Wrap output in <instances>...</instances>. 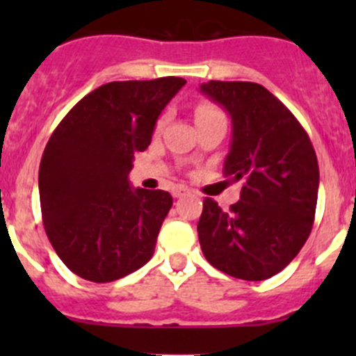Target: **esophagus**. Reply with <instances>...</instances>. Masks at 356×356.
I'll list each match as a JSON object with an SVG mask.
<instances>
[{
    "label": "esophagus",
    "mask_w": 356,
    "mask_h": 356,
    "mask_svg": "<svg viewBox=\"0 0 356 356\" xmlns=\"http://www.w3.org/2000/svg\"><path fill=\"white\" fill-rule=\"evenodd\" d=\"M189 193V189L186 188H175L174 191H172V195L175 196V198H181V196H186Z\"/></svg>",
    "instance_id": "1"
}]
</instances>
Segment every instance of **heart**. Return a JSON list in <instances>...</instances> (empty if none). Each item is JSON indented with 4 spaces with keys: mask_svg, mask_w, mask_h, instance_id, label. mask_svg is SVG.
<instances>
[{
    "mask_svg": "<svg viewBox=\"0 0 356 356\" xmlns=\"http://www.w3.org/2000/svg\"><path fill=\"white\" fill-rule=\"evenodd\" d=\"M195 115H196V122H201L204 120V118H211L215 117V115H220V110L215 108L213 105H208V103H200V105L196 106ZM165 120H167V115H161L156 122V129L163 127Z\"/></svg>",
    "mask_w": 356,
    "mask_h": 356,
    "instance_id": "obj_1",
    "label": "heart"
}]
</instances>
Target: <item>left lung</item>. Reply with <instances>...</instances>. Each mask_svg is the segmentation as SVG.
Segmentation results:
<instances>
[{"mask_svg": "<svg viewBox=\"0 0 356 356\" xmlns=\"http://www.w3.org/2000/svg\"><path fill=\"white\" fill-rule=\"evenodd\" d=\"M200 89L231 115L224 175L243 182L239 201L229 210L204 198L201 251L224 274L264 281L289 265L310 236L318 195L317 155L296 117L264 86L210 81Z\"/></svg>", "mask_w": 356, "mask_h": 356, "instance_id": "obj_1", "label": "left lung"}]
</instances>
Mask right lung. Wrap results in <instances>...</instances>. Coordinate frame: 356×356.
<instances>
[{
	"label": "right lung",
	"mask_w": 356,
	"mask_h": 356,
	"mask_svg": "<svg viewBox=\"0 0 356 356\" xmlns=\"http://www.w3.org/2000/svg\"><path fill=\"white\" fill-rule=\"evenodd\" d=\"M184 84L181 77L108 82L53 131L39 165L42 224L79 277L117 281L153 257L172 196L132 189L127 175L136 153L152 143L158 115Z\"/></svg>",
	"instance_id": "obj_1"
}]
</instances>
